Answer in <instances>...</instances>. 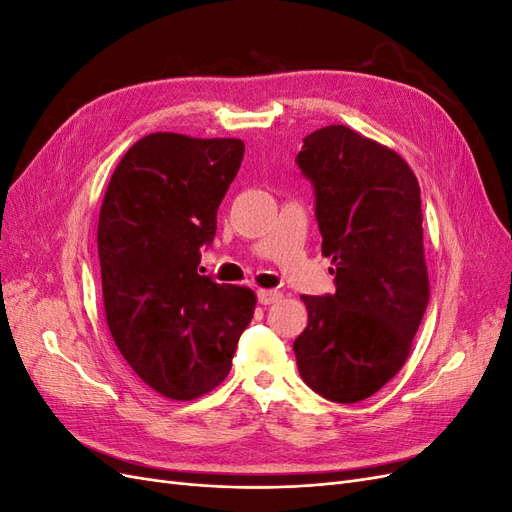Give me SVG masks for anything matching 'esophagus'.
Segmentation results:
<instances>
[{"label":"esophagus","instance_id":"1","mask_svg":"<svg viewBox=\"0 0 512 512\" xmlns=\"http://www.w3.org/2000/svg\"><path fill=\"white\" fill-rule=\"evenodd\" d=\"M282 299V292L280 290H265L260 288L258 290V303L260 305H273Z\"/></svg>","mask_w":512,"mask_h":512}]
</instances>
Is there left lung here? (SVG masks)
I'll return each mask as SVG.
<instances>
[{"label": "left lung", "instance_id": "1", "mask_svg": "<svg viewBox=\"0 0 512 512\" xmlns=\"http://www.w3.org/2000/svg\"><path fill=\"white\" fill-rule=\"evenodd\" d=\"M297 164L337 288L303 294L307 327L292 348L309 389L356 404L404 367L429 303L421 188L399 153L346 126L305 136Z\"/></svg>", "mask_w": 512, "mask_h": 512}]
</instances>
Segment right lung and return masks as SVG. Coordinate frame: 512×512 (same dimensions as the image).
<instances>
[{"instance_id": "1", "label": "right lung", "mask_w": 512, "mask_h": 512, "mask_svg": "<svg viewBox=\"0 0 512 512\" xmlns=\"http://www.w3.org/2000/svg\"><path fill=\"white\" fill-rule=\"evenodd\" d=\"M243 151L239 138L147 134L121 158L102 200L108 331L134 374L168 399L215 389L254 316V290L198 273Z\"/></svg>"}]
</instances>
